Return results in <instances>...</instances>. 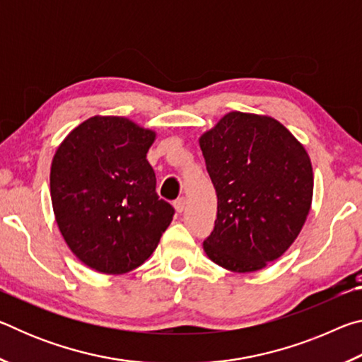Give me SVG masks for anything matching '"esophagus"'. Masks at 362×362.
Wrapping results in <instances>:
<instances>
[{"mask_svg":"<svg viewBox=\"0 0 362 362\" xmlns=\"http://www.w3.org/2000/svg\"><path fill=\"white\" fill-rule=\"evenodd\" d=\"M185 204H187L185 198H179V199H175V201H174V209L180 214V212L185 211Z\"/></svg>","mask_w":362,"mask_h":362,"instance_id":"obj_1","label":"esophagus"}]
</instances>
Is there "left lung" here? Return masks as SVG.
Masks as SVG:
<instances>
[{"label":"left lung","instance_id":"left-lung-1","mask_svg":"<svg viewBox=\"0 0 362 362\" xmlns=\"http://www.w3.org/2000/svg\"><path fill=\"white\" fill-rule=\"evenodd\" d=\"M199 146L217 193L204 252L228 272H259L292 246L308 217V153L278 119L243 112L222 116L201 134Z\"/></svg>","mask_w":362,"mask_h":362}]
</instances>
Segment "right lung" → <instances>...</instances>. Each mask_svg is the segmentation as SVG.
I'll use <instances>...</instances> for the list:
<instances>
[{
	"mask_svg": "<svg viewBox=\"0 0 362 362\" xmlns=\"http://www.w3.org/2000/svg\"><path fill=\"white\" fill-rule=\"evenodd\" d=\"M156 132L124 116H90L57 146L51 201L66 246L86 267L124 274L150 259L173 222L146 153Z\"/></svg>",
	"mask_w": 362,
	"mask_h": 362,
	"instance_id": "obj_1",
	"label": "right lung"
}]
</instances>
